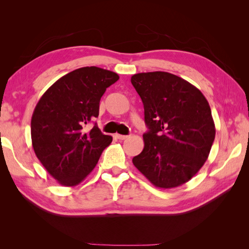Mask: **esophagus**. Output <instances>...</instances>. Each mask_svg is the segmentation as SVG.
<instances>
[{"instance_id":"esophagus-1","label":"esophagus","mask_w":249,"mask_h":249,"mask_svg":"<svg viewBox=\"0 0 249 249\" xmlns=\"http://www.w3.org/2000/svg\"><path fill=\"white\" fill-rule=\"evenodd\" d=\"M115 137H116L117 139H119V140H124V139H126L129 136H126V135H119V134H116Z\"/></svg>"}]
</instances>
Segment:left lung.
Here are the masks:
<instances>
[{
  "instance_id": "1",
  "label": "left lung",
  "mask_w": 249,
  "mask_h": 249,
  "mask_svg": "<svg viewBox=\"0 0 249 249\" xmlns=\"http://www.w3.org/2000/svg\"><path fill=\"white\" fill-rule=\"evenodd\" d=\"M131 82L144 107L148 132L133 164L150 183L170 189L187 183L207 161L215 139L210 105L200 90L176 74L140 72Z\"/></svg>"
}]
</instances>
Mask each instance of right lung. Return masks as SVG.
<instances>
[{"label": "right lung", "instance_id": "obj_1", "mask_svg": "<svg viewBox=\"0 0 249 249\" xmlns=\"http://www.w3.org/2000/svg\"><path fill=\"white\" fill-rule=\"evenodd\" d=\"M118 74L96 66L81 67L53 84L37 103L31 119L36 157L59 184L72 187L93 170L112 137L95 124L100 101Z\"/></svg>", "mask_w": 249, "mask_h": 249}]
</instances>
